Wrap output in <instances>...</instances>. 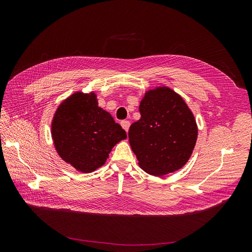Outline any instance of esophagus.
I'll return each mask as SVG.
<instances>
[{
  "mask_svg": "<svg viewBox=\"0 0 252 252\" xmlns=\"http://www.w3.org/2000/svg\"><path fill=\"white\" fill-rule=\"evenodd\" d=\"M121 125H122V127H123L124 130L127 132L128 129H129V126H130V122H129V121H123L121 123Z\"/></svg>",
  "mask_w": 252,
  "mask_h": 252,
  "instance_id": "1",
  "label": "esophagus"
}]
</instances>
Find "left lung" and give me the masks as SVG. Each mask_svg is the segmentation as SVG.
Segmentation results:
<instances>
[{
    "label": "left lung",
    "mask_w": 252,
    "mask_h": 252,
    "mask_svg": "<svg viewBox=\"0 0 252 252\" xmlns=\"http://www.w3.org/2000/svg\"><path fill=\"white\" fill-rule=\"evenodd\" d=\"M141 119L129 128V143L141 168L155 177L181 169L192 155L197 126L192 111L171 88L145 93Z\"/></svg>",
    "instance_id": "obj_1"
}]
</instances>
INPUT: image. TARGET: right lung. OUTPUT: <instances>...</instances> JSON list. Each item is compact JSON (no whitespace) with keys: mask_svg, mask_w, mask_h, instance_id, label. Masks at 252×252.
I'll return each instance as SVG.
<instances>
[{"mask_svg":"<svg viewBox=\"0 0 252 252\" xmlns=\"http://www.w3.org/2000/svg\"><path fill=\"white\" fill-rule=\"evenodd\" d=\"M51 136L63 161L84 173L100 168L112 147L127 138L111 114L98 107L94 93H74L59 105Z\"/></svg>","mask_w":252,"mask_h":252,"instance_id":"add662e5","label":"right lung"}]
</instances>
